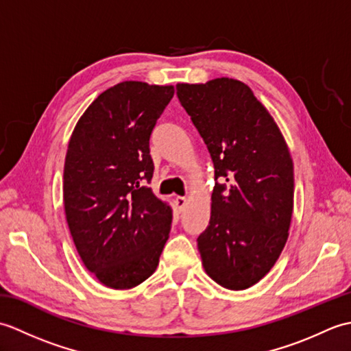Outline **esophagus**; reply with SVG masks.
<instances>
[{
  "label": "esophagus",
  "mask_w": 351,
  "mask_h": 351,
  "mask_svg": "<svg viewBox=\"0 0 351 351\" xmlns=\"http://www.w3.org/2000/svg\"><path fill=\"white\" fill-rule=\"evenodd\" d=\"M175 204H176V206H178V210H180V211H184L185 205H187V197H184V196H176V197H175Z\"/></svg>",
  "instance_id": "34e87169"
}]
</instances>
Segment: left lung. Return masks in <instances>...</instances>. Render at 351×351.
Segmentation results:
<instances>
[{
  "label": "left lung",
  "instance_id": "left-lung-1",
  "mask_svg": "<svg viewBox=\"0 0 351 351\" xmlns=\"http://www.w3.org/2000/svg\"><path fill=\"white\" fill-rule=\"evenodd\" d=\"M214 164L210 225L197 238L206 274L228 289L255 285L288 240L294 167L279 126L234 78L176 84Z\"/></svg>",
  "mask_w": 351,
  "mask_h": 351
}]
</instances>
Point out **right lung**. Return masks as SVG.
Instances as JSON below:
<instances>
[{
	"label": "right lung",
	"mask_w": 351,
	"mask_h": 351,
	"mask_svg": "<svg viewBox=\"0 0 351 351\" xmlns=\"http://www.w3.org/2000/svg\"><path fill=\"white\" fill-rule=\"evenodd\" d=\"M173 86L123 81L96 98L73 130L63 173L72 240L90 273L130 289L160 263L171 208L146 184L154 175L149 138Z\"/></svg>",
	"instance_id": "add662e5"
}]
</instances>
